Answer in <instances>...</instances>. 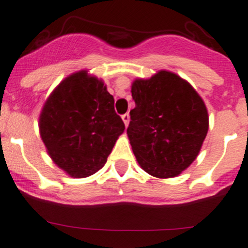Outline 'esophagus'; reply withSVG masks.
<instances>
[{
	"label": "esophagus",
	"instance_id": "obj_1",
	"mask_svg": "<svg viewBox=\"0 0 248 248\" xmlns=\"http://www.w3.org/2000/svg\"><path fill=\"white\" fill-rule=\"evenodd\" d=\"M122 119H123L125 126H127V125H129V122H130V116H129V114H127V113L123 114V116H122Z\"/></svg>",
	"mask_w": 248,
	"mask_h": 248
}]
</instances>
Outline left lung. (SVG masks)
I'll return each instance as SVG.
<instances>
[{"label":"left lung","mask_w":248,"mask_h":248,"mask_svg":"<svg viewBox=\"0 0 248 248\" xmlns=\"http://www.w3.org/2000/svg\"><path fill=\"white\" fill-rule=\"evenodd\" d=\"M135 108L126 132L140 166L149 175L170 178L199 154L207 135L206 106L180 76L159 71L131 85Z\"/></svg>","instance_id":"obj_1"}]
</instances>
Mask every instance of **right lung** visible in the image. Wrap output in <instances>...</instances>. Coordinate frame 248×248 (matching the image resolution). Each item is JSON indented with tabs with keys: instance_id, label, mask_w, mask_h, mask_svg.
Here are the masks:
<instances>
[{
	"instance_id": "obj_1",
	"label": "right lung",
	"mask_w": 248,
	"mask_h": 248,
	"mask_svg": "<svg viewBox=\"0 0 248 248\" xmlns=\"http://www.w3.org/2000/svg\"><path fill=\"white\" fill-rule=\"evenodd\" d=\"M125 125L104 82L79 71L54 89L40 116V132L54 163L75 178L106 164Z\"/></svg>"
}]
</instances>
